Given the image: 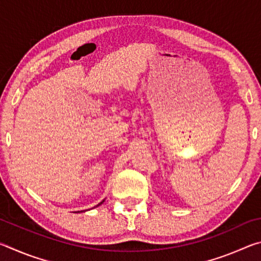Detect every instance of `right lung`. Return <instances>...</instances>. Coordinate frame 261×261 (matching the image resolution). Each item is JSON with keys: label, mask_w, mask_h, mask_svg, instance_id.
<instances>
[{"label": "right lung", "mask_w": 261, "mask_h": 261, "mask_svg": "<svg viewBox=\"0 0 261 261\" xmlns=\"http://www.w3.org/2000/svg\"><path fill=\"white\" fill-rule=\"evenodd\" d=\"M103 201H105V199H103V200H102V201H101V202H99V204H98V205H96V206H95V207H98V206H100V205H101V204H102V202H103ZM81 212H84V211H81ZM76 213H79V211H78V212H76Z\"/></svg>", "instance_id": "add662e5"}]
</instances>
